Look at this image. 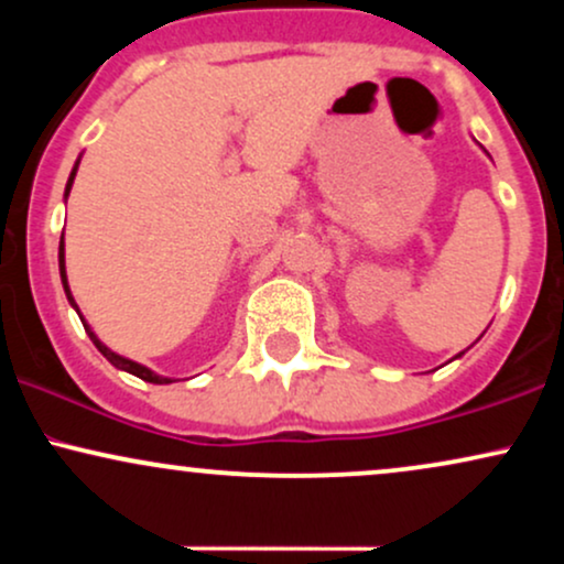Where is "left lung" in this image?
I'll list each match as a JSON object with an SVG mask.
<instances>
[{"instance_id":"8db88e82","label":"left lung","mask_w":564,"mask_h":564,"mask_svg":"<svg viewBox=\"0 0 564 564\" xmlns=\"http://www.w3.org/2000/svg\"><path fill=\"white\" fill-rule=\"evenodd\" d=\"M456 358H462V352H458V355H456Z\"/></svg>"}]
</instances>
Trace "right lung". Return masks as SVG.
<instances>
[{
	"label": "right lung",
	"instance_id": "obj_1",
	"mask_svg": "<svg viewBox=\"0 0 564 564\" xmlns=\"http://www.w3.org/2000/svg\"><path fill=\"white\" fill-rule=\"evenodd\" d=\"M79 161H82V156L76 159L74 170H70V177H68V183H66V193H63V198H68L70 185H74V177H76V170H79ZM57 264H61V281H63V289H66V296H68L70 307H74L76 313H79V307H76V302H74V294H70V289H68V275H66V243H63V241H61V249H57ZM79 318H82V313H79ZM82 323H84V332H87V334H89V339H93V345H95L97 349H100L102 358H106L108 364H111V366L121 368V371L132 373V377H138V379H142V381H151V384H172V381H177V379H172V377H161V373L151 371V368H148V366L134 364V360L124 358V355L113 352L111 347H106V345H102L100 339H97V334L93 332V328H89V323H87V321L82 318Z\"/></svg>",
	"mask_w": 564,
	"mask_h": 564
}]
</instances>
